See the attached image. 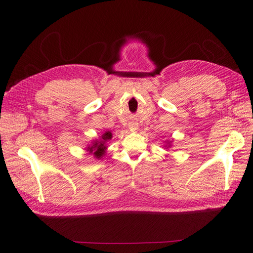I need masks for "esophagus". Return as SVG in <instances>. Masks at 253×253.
I'll use <instances>...</instances> for the list:
<instances>
[{"instance_id": "1", "label": "esophagus", "mask_w": 253, "mask_h": 253, "mask_svg": "<svg viewBox=\"0 0 253 253\" xmlns=\"http://www.w3.org/2000/svg\"><path fill=\"white\" fill-rule=\"evenodd\" d=\"M130 127L131 128H133V130H136V128H137V123H130Z\"/></svg>"}]
</instances>
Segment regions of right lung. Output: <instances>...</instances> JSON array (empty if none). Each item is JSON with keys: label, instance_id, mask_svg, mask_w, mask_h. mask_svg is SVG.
I'll return each instance as SVG.
<instances>
[{"label": "right lung", "instance_id": "add662e5", "mask_svg": "<svg viewBox=\"0 0 253 253\" xmlns=\"http://www.w3.org/2000/svg\"><path fill=\"white\" fill-rule=\"evenodd\" d=\"M112 136V134L110 132H106L104 135L102 136V141L100 142H95L93 144L92 147H88L89 153H93L94 156H96V158H100L104 154H105V149H106V146H105V141H107V139H110Z\"/></svg>", "mask_w": 253, "mask_h": 253}]
</instances>
